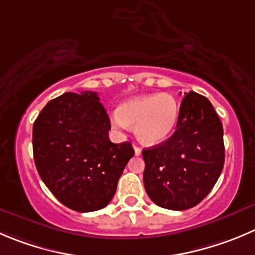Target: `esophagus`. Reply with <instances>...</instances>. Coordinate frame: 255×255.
<instances>
[{"instance_id": "34e87169", "label": "esophagus", "mask_w": 255, "mask_h": 255, "mask_svg": "<svg viewBox=\"0 0 255 255\" xmlns=\"http://www.w3.org/2000/svg\"><path fill=\"white\" fill-rule=\"evenodd\" d=\"M134 150H135V155H137V156H139V155H141V147L134 145Z\"/></svg>"}]
</instances>
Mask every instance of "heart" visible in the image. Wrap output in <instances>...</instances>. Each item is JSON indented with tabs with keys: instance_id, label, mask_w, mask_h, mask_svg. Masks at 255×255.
Listing matches in <instances>:
<instances>
[{
	"instance_id": "b5f03b06",
	"label": "heart",
	"mask_w": 255,
	"mask_h": 255,
	"mask_svg": "<svg viewBox=\"0 0 255 255\" xmlns=\"http://www.w3.org/2000/svg\"><path fill=\"white\" fill-rule=\"evenodd\" d=\"M179 104L170 94H150L132 98L111 114V125L119 131L135 126L140 141L156 145L165 141L175 129Z\"/></svg>"
}]
</instances>
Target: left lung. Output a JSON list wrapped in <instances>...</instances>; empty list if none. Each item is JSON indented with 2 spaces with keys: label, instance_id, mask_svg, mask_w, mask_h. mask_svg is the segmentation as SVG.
I'll return each instance as SVG.
<instances>
[{
  "label": "left lung",
  "instance_id": "obj_1",
  "mask_svg": "<svg viewBox=\"0 0 255 255\" xmlns=\"http://www.w3.org/2000/svg\"><path fill=\"white\" fill-rule=\"evenodd\" d=\"M144 186L156 205L195 207L210 193L224 166L223 125L205 96L184 94L176 130L166 141L142 150Z\"/></svg>",
  "mask_w": 255,
  "mask_h": 255
}]
</instances>
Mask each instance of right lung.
I'll return each instance as SVG.
<instances>
[{
    "instance_id": "add662e5",
    "label": "right lung",
    "mask_w": 255,
    "mask_h": 255,
    "mask_svg": "<svg viewBox=\"0 0 255 255\" xmlns=\"http://www.w3.org/2000/svg\"><path fill=\"white\" fill-rule=\"evenodd\" d=\"M110 119L98 94L65 93L48 101L32 129L33 159L45 185L65 207L95 212L110 203L135 151L109 139Z\"/></svg>"
}]
</instances>
